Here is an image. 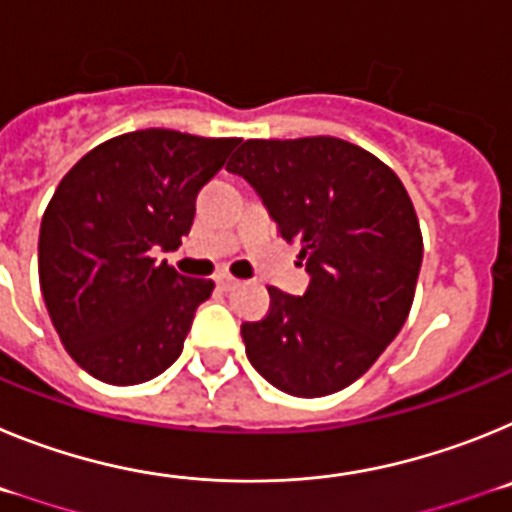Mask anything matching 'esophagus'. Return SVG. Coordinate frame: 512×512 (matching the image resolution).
Here are the masks:
<instances>
[{"instance_id":"1","label":"esophagus","mask_w":512,"mask_h":512,"mask_svg":"<svg viewBox=\"0 0 512 512\" xmlns=\"http://www.w3.org/2000/svg\"><path fill=\"white\" fill-rule=\"evenodd\" d=\"M215 282H217V287L223 289V292H230V289H235V287H238V279L228 277V274H220V277H217Z\"/></svg>"}]
</instances>
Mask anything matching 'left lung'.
<instances>
[{
	"label": "left lung",
	"mask_w": 512,
	"mask_h": 512,
	"mask_svg": "<svg viewBox=\"0 0 512 512\" xmlns=\"http://www.w3.org/2000/svg\"><path fill=\"white\" fill-rule=\"evenodd\" d=\"M228 171L256 189L310 274L305 295L269 287V315L241 325L248 361L287 395H333L408 320L423 261L413 202L390 166L330 135L246 140Z\"/></svg>",
	"instance_id": "8db88e82"
}]
</instances>
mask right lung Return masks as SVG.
<instances>
[{
    "label": "right lung",
    "mask_w": 512,
    "mask_h": 512,
    "mask_svg": "<svg viewBox=\"0 0 512 512\" xmlns=\"http://www.w3.org/2000/svg\"><path fill=\"white\" fill-rule=\"evenodd\" d=\"M241 138L148 128L107 140L63 176L40 223V292L71 359L128 387L166 372L212 279L182 277L153 251L182 246L197 192Z\"/></svg>",
    "instance_id": "1"
}]
</instances>
